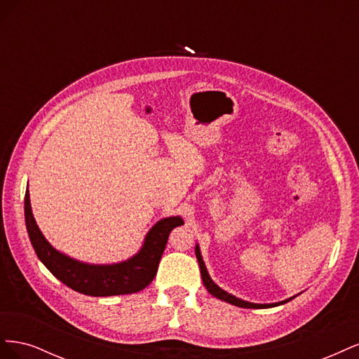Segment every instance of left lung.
<instances>
[{"label":"left lung","instance_id":"1","mask_svg":"<svg viewBox=\"0 0 359 359\" xmlns=\"http://www.w3.org/2000/svg\"><path fill=\"white\" fill-rule=\"evenodd\" d=\"M196 257H198V262H199V266H201V274H202L203 285H205L206 290H208V292L211 293V295H214L215 298H220V299H223V301H226V302L233 304V306L243 307V309H266V307H276V306H278V304H285V302L290 301V299H286V301L278 302V304H253V302H247V301H243V299H240V298H236V297L231 295V293H227V292H224L223 289H220V287L217 286V285L214 283V281L211 280V277H210V274H208V271H206V268H205V264H203L202 256H201V250H199L198 245H196Z\"/></svg>","mask_w":359,"mask_h":359}]
</instances>
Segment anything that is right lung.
<instances>
[{
  "label": "right lung",
  "mask_w": 359,
  "mask_h": 359,
  "mask_svg": "<svg viewBox=\"0 0 359 359\" xmlns=\"http://www.w3.org/2000/svg\"><path fill=\"white\" fill-rule=\"evenodd\" d=\"M25 224L36 255L64 285L90 297H111L135 293L154 280L168 238L173 227L181 226V217L160 220L145 238V244L132 259L115 265H86L58 253L41 235L31 212L29 194L25 193Z\"/></svg>",
  "instance_id": "right-lung-1"
}]
</instances>
